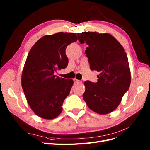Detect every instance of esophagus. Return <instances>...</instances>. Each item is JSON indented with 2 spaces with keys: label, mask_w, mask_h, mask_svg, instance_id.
I'll return each mask as SVG.
<instances>
[{
  "label": "esophagus",
  "mask_w": 150,
  "mask_h": 150,
  "mask_svg": "<svg viewBox=\"0 0 150 150\" xmlns=\"http://www.w3.org/2000/svg\"><path fill=\"white\" fill-rule=\"evenodd\" d=\"M73 81H74V83H76V84H78V83H81V81L78 80V79H73Z\"/></svg>",
  "instance_id": "1"
}]
</instances>
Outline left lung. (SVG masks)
<instances>
[{
  "label": "left lung",
  "instance_id": "8db88e82",
  "mask_svg": "<svg viewBox=\"0 0 150 150\" xmlns=\"http://www.w3.org/2000/svg\"><path fill=\"white\" fill-rule=\"evenodd\" d=\"M78 40L88 45L85 53L91 70L99 72L97 82H84L82 97L88 106L98 114L112 112L119 106L131 82L126 53L109 33L88 31L78 33Z\"/></svg>",
  "mask_w": 150,
  "mask_h": 150
}]
</instances>
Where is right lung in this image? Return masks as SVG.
Returning a JSON list of instances; mask_svg holds the SVG:
<instances>
[{
  "mask_svg": "<svg viewBox=\"0 0 150 150\" xmlns=\"http://www.w3.org/2000/svg\"><path fill=\"white\" fill-rule=\"evenodd\" d=\"M77 35L59 32L44 36L28 53L22 73V88L31 109L42 119L59 116L63 102L69 94L73 81L55 73L68 66L65 51L69 44L77 40Z\"/></svg>",
  "mask_w": 150,
  "mask_h": 150,
  "instance_id": "add662e5",
  "label": "right lung"
}]
</instances>
